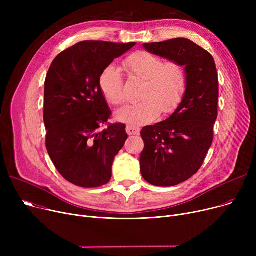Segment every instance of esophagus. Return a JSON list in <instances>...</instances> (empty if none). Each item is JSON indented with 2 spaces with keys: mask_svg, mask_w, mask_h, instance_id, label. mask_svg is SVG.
Segmentation results:
<instances>
[{
  "mask_svg": "<svg viewBox=\"0 0 256 256\" xmlns=\"http://www.w3.org/2000/svg\"><path fill=\"white\" fill-rule=\"evenodd\" d=\"M126 132L130 136H132V135H139V132H140V130L138 128H136V126H126Z\"/></svg>",
  "mask_w": 256,
  "mask_h": 256,
  "instance_id": "1",
  "label": "esophagus"
}]
</instances>
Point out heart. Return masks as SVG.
<instances>
[{
	"label": "heart",
	"mask_w": 256,
	"mask_h": 256,
	"mask_svg": "<svg viewBox=\"0 0 256 256\" xmlns=\"http://www.w3.org/2000/svg\"><path fill=\"white\" fill-rule=\"evenodd\" d=\"M124 68L143 80L137 104H128L116 112L117 120L139 126L150 122L160 112L169 114L182 102L188 85L184 66L178 61L164 62L154 54L139 50L124 61ZM100 86L106 100L118 106L124 100V80L114 65L106 66L100 76Z\"/></svg>",
	"instance_id": "1"
}]
</instances>
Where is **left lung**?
<instances>
[{"label":"left lung","instance_id":"1","mask_svg":"<svg viewBox=\"0 0 256 256\" xmlns=\"http://www.w3.org/2000/svg\"><path fill=\"white\" fill-rule=\"evenodd\" d=\"M143 48L180 62L188 74L186 90L176 110L162 122L141 130L143 178L158 186H176L200 169L212 142L219 98L216 64L208 50L186 38L144 44Z\"/></svg>","mask_w":256,"mask_h":256}]
</instances>
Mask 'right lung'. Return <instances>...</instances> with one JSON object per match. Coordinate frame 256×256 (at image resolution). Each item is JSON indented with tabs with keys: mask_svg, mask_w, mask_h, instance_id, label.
Segmentation results:
<instances>
[{
	"mask_svg": "<svg viewBox=\"0 0 256 256\" xmlns=\"http://www.w3.org/2000/svg\"><path fill=\"white\" fill-rule=\"evenodd\" d=\"M135 44L87 40L60 52L50 66L44 82L46 146L58 172L78 186L109 182L114 158L128 139L124 124L100 130L112 114L100 76Z\"/></svg>",
	"mask_w": 256,
	"mask_h": 256,
	"instance_id": "add662e5",
	"label": "right lung"
}]
</instances>
